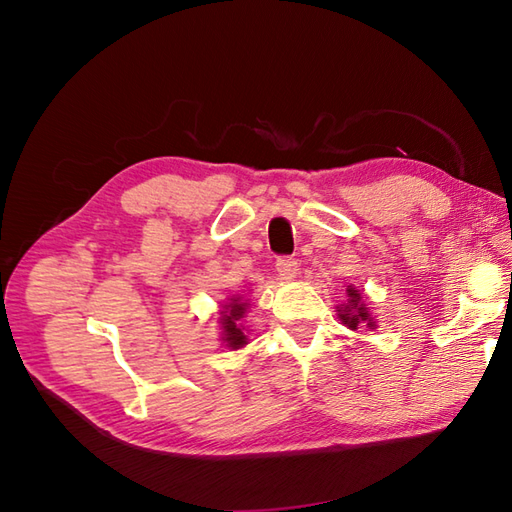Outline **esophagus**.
Instances as JSON below:
<instances>
[{"label": "esophagus", "instance_id": "34e87169", "mask_svg": "<svg viewBox=\"0 0 512 512\" xmlns=\"http://www.w3.org/2000/svg\"><path fill=\"white\" fill-rule=\"evenodd\" d=\"M276 272H279V276L285 281L296 279L298 261L294 257H279V259H276Z\"/></svg>", "mask_w": 512, "mask_h": 512}]
</instances>
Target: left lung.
<instances>
[{
  "label": "left lung",
  "mask_w": 512,
  "mask_h": 512,
  "mask_svg": "<svg viewBox=\"0 0 512 512\" xmlns=\"http://www.w3.org/2000/svg\"><path fill=\"white\" fill-rule=\"evenodd\" d=\"M345 291H347V302L337 306L339 319L343 321V324L352 330H358L360 324H364L367 328H375V321L367 309V304L362 302L360 291L352 285H347Z\"/></svg>",
  "instance_id": "1"
}]
</instances>
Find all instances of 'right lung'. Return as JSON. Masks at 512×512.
Segmentation results:
<instances>
[{
    "label": "right lung",
    "mask_w": 512,
    "mask_h": 512,
    "mask_svg": "<svg viewBox=\"0 0 512 512\" xmlns=\"http://www.w3.org/2000/svg\"><path fill=\"white\" fill-rule=\"evenodd\" d=\"M248 309V302L238 298H231V302H227L223 306V313H221V324H223V341L227 343V347L231 349H240L248 343L244 328L238 324V321L244 317Z\"/></svg>",
    "instance_id": "1"
}]
</instances>
